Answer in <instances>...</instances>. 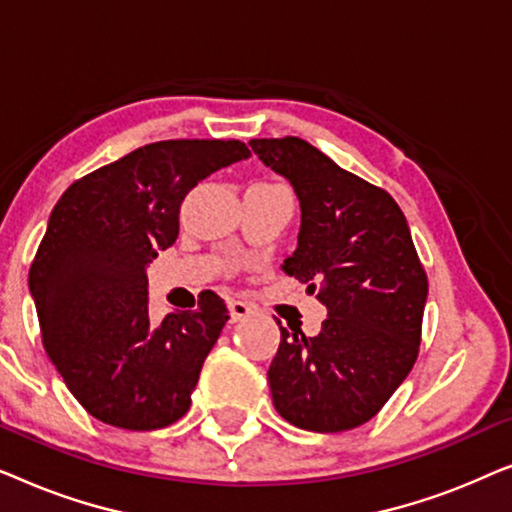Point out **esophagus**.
Returning <instances> with one entry per match:
<instances>
[{"label":"esophagus","mask_w":512,"mask_h":512,"mask_svg":"<svg viewBox=\"0 0 512 512\" xmlns=\"http://www.w3.org/2000/svg\"><path fill=\"white\" fill-rule=\"evenodd\" d=\"M228 310H230V324H237V321H244L251 314V307L247 303H242V300H230L228 303Z\"/></svg>","instance_id":"34e87169"}]
</instances>
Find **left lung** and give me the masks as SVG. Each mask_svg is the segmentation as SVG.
Returning a JSON list of instances; mask_svg holds the SVG:
<instances>
[{"label": "left lung", "mask_w": 512, "mask_h": 512, "mask_svg": "<svg viewBox=\"0 0 512 512\" xmlns=\"http://www.w3.org/2000/svg\"><path fill=\"white\" fill-rule=\"evenodd\" d=\"M249 146L300 202L298 247L282 270L326 307L314 338L277 321L272 403L298 429H356L380 412L417 361L429 282L408 221L387 191L305 139H251Z\"/></svg>", "instance_id": "8db88e82"}]
</instances>
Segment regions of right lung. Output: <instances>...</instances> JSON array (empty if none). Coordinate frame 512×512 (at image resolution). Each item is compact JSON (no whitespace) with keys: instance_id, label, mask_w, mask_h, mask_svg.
<instances>
[{"instance_id":"right-lung-1","label":"right lung","mask_w":512,"mask_h":512,"mask_svg":"<svg viewBox=\"0 0 512 512\" xmlns=\"http://www.w3.org/2000/svg\"><path fill=\"white\" fill-rule=\"evenodd\" d=\"M249 156L237 139L146 144L74 181L53 207L30 293L46 354L100 422L153 431L191 408L228 307L202 291L198 310L153 324L146 268L177 240L188 191Z\"/></svg>"}]
</instances>
